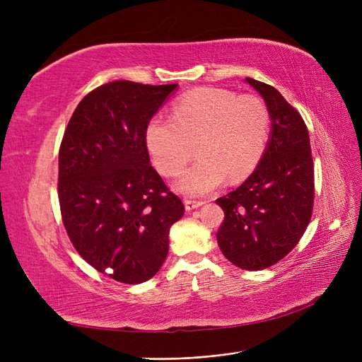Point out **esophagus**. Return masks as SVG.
<instances>
[{
  "label": "esophagus",
  "instance_id": "1",
  "mask_svg": "<svg viewBox=\"0 0 362 362\" xmlns=\"http://www.w3.org/2000/svg\"><path fill=\"white\" fill-rule=\"evenodd\" d=\"M184 205H185V210L187 211H192V210H196V208H199L204 205L202 201H192V199H185L184 201Z\"/></svg>",
  "mask_w": 362,
  "mask_h": 362
}]
</instances>
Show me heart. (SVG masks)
Returning <instances> with one entry per match:
<instances>
[{"mask_svg": "<svg viewBox=\"0 0 362 362\" xmlns=\"http://www.w3.org/2000/svg\"><path fill=\"white\" fill-rule=\"evenodd\" d=\"M270 129L269 108L255 95L201 87L175 103L172 119L149 120L145 140L156 168L175 177L192 157L196 161L175 182V190L198 198L229 180L238 182L257 169Z\"/></svg>", "mask_w": 362, "mask_h": 362, "instance_id": "obj_1", "label": "heart"}]
</instances>
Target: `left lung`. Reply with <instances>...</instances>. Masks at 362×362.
Masks as SVG:
<instances>
[{
  "label": "left lung",
  "instance_id": "obj_1",
  "mask_svg": "<svg viewBox=\"0 0 362 362\" xmlns=\"http://www.w3.org/2000/svg\"><path fill=\"white\" fill-rule=\"evenodd\" d=\"M246 81L266 101L272 131L254 173L216 201L225 213L217 243L234 266L262 270L290 254L311 221L314 164L299 112L275 87L249 76Z\"/></svg>",
  "mask_w": 362,
  "mask_h": 362
}]
</instances>
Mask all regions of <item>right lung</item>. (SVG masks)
Listing matches in <instances>:
<instances>
[{
	"mask_svg": "<svg viewBox=\"0 0 362 362\" xmlns=\"http://www.w3.org/2000/svg\"><path fill=\"white\" fill-rule=\"evenodd\" d=\"M178 84L112 81L87 93L59 152V202L76 252L124 284L151 279L182 201L151 166L146 127Z\"/></svg>",
	"mask_w": 362,
	"mask_h": 362,
	"instance_id": "obj_1",
	"label": "right lung"
}]
</instances>
